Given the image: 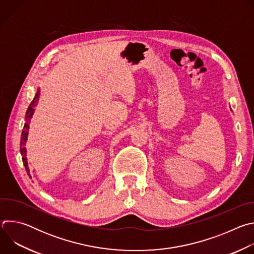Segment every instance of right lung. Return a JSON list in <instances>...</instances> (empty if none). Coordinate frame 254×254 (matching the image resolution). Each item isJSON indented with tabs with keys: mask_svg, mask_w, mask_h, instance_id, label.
Segmentation results:
<instances>
[{
	"mask_svg": "<svg viewBox=\"0 0 254 254\" xmlns=\"http://www.w3.org/2000/svg\"><path fill=\"white\" fill-rule=\"evenodd\" d=\"M39 100V90L37 91V93H36L34 99L32 100V102L30 103L28 110L26 112V123L24 125V129L22 131V135H21V142H20V151H21V155H22V161H23V164L25 166V169L28 173V176L31 178L30 176V173H29V168H28V163H27V158H26V148H25V144H26V141H27V137H28V129H29V122L30 120L32 119V116L34 115V107L37 105V102Z\"/></svg>",
	"mask_w": 254,
	"mask_h": 254,
	"instance_id": "1",
	"label": "right lung"
}]
</instances>
